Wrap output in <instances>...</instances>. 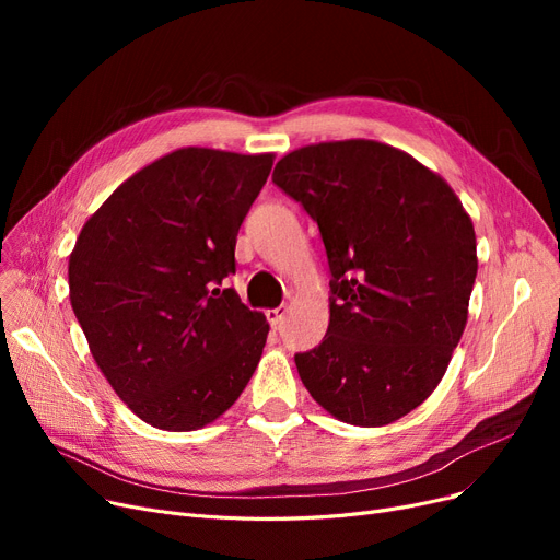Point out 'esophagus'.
Returning a JSON list of instances; mask_svg holds the SVG:
<instances>
[{"instance_id":"obj_1","label":"esophagus","mask_w":560,"mask_h":560,"mask_svg":"<svg viewBox=\"0 0 560 560\" xmlns=\"http://www.w3.org/2000/svg\"><path fill=\"white\" fill-rule=\"evenodd\" d=\"M285 313H288L285 306H277V308H268V311H265V317H268V322H270L272 327H279L281 319L285 317Z\"/></svg>"}]
</instances>
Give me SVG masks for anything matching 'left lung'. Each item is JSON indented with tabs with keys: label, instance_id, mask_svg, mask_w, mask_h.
<instances>
[{
	"label": "left lung",
	"instance_id": "8db88e82",
	"mask_svg": "<svg viewBox=\"0 0 560 560\" xmlns=\"http://www.w3.org/2000/svg\"><path fill=\"white\" fill-rule=\"evenodd\" d=\"M272 182L317 222L331 268L327 336L295 357L302 384L340 422L404 418L438 388L467 325L472 218L443 176L378 140L300 147Z\"/></svg>",
	"mask_w": 560,
	"mask_h": 560
}]
</instances>
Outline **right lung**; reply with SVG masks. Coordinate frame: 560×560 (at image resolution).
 Masks as SVG:
<instances>
[{
  "instance_id": "1",
  "label": "right lung",
  "mask_w": 560,
  "mask_h": 560,
  "mask_svg": "<svg viewBox=\"0 0 560 560\" xmlns=\"http://www.w3.org/2000/svg\"><path fill=\"white\" fill-rule=\"evenodd\" d=\"M275 154L182 147L117 186L81 226L70 304L115 395L163 431H197L241 397L270 325L233 288L235 235Z\"/></svg>"
}]
</instances>
